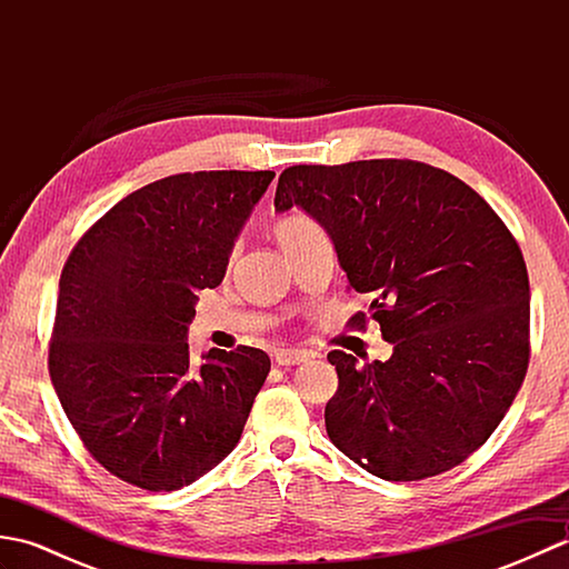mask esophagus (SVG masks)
Returning a JSON list of instances; mask_svg holds the SVG:
<instances>
[{
    "mask_svg": "<svg viewBox=\"0 0 569 569\" xmlns=\"http://www.w3.org/2000/svg\"><path fill=\"white\" fill-rule=\"evenodd\" d=\"M310 355L308 352H300V349H278V352L273 355L276 365L281 367H296L300 365V361H306Z\"/></svg>",
    "mask_w": 569,
    "mask_h": 569,
    "instance_id": "esophagus-1",
    "label": "esophagus"
}]
</instances>
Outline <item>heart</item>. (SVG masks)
Instances as JSON below:
<instances>
[{
  "instance_id": "1",
  "label": "heart",
  "mask_w": 569,
  "mask_h": 569,
  "mask_svg": "<svg viewBox=\"0 0 569 569\" xmlns=\"http://www.w3.org/2000/svg\"><path fill=\"white\" fill-rule=\"evenodd\" d=\"M318 224L310 220L308 214L303 212H286L281 217H276L273 222V234L278 239V244L281 247H288L291 241H296L298 237H303L306 232H310V229H316Z\"/></svg>"
}]
</instances>
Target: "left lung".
<instances>
[{
	"instance_id": "left-lung-1",
	"label": "left lung",
	"mask_w": 569,
	"mask_h": 569,
	"mask_svg": "<svg viewBox=\"0 0 569 569\" xmlns=\"http://www.w3.org/2000/svg\"><path fill=\"white\" fill-rule=\"evenodd\" d=\"M273 204L328 229L349 288L393 345L371 365L328 355L340 379L325 406L332 445L386 481L462 465L528 371L530 288L509 227L462 180L408 159L291 166ZM349 325L365 330L367 312Z\"/></svg>"
}]
</instances>
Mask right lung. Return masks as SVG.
<instances>
[{"instance_id": "add662e5", "label": "right lung", "mask_w": 569, "mask_h": 569, "mask_svg": "<svg viewBox=\"0 0 569 569\" xmlns=\"http://www.w3.org/2000/svg\"><path fill=\"white\" fill-rule=\"evenodd\" d=\"M273 171H198L119 200L72 247L58 283L48 371L70 426L127 485L176 491L234 450L271 359L186 342L202 288Z\"/></svg>"}]
</instances>
